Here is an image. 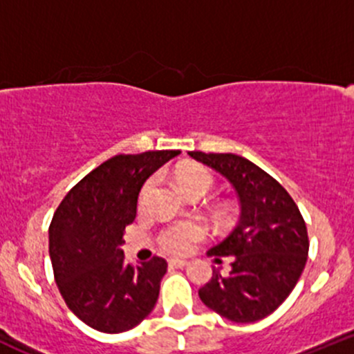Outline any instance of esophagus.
Wrapping results in <instances>:
<instances>
[{
    "mask_svg": "<svg viewBox=\"0 0 354 354\" xmlns=\"http://www.w3.org/2000/svg\"><path fill=\"white\" fill-rule=\"evenodd\" d=\"M188 261L187 259H169V266H174V268H183L187 266Z\"/></svg>",
    "mask_w": 354,
    "mask_h": 354,
    "instance_id": "1",
    "label": "esophagus"
}]
</instances>
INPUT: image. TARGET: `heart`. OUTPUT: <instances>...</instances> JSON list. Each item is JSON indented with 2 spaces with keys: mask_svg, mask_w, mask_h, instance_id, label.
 Listing matches in <instances>:
<instances>
[{
  "mask_svg": "<svg viewBox=\"0 0 354 354\" xmlns=\"http://www.w3.org/2000/svg\"><path fill=\"white\" fill-rule=\"evenodd\" d=\"M176 183L181 190L187 195L192 194H207L212 188V174L209 173L205 167L201 166H188L183 167L176 173ZM156 180H149L143 185L142 192H140V205H145L149 201V195L152 194ZM205 228L198 223L194 221H185L171 225L164 228L159 235V243L164 250L173 254H183L188 252L195 243L201 239H204Z\"/></svg>",
  "mask_w": 354,
  "mask_h": 354,
  "instance_id": "b5f03b06",
  "label": "heart"
}]
</instances>
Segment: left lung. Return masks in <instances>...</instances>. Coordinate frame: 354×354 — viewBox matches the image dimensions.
<instances>
[{
  "label": "left lung",
  "mask_w": 354,
  "mask_h": 354,
  "mask_svg": "<svg viewBox=\"0 0 354 354\" xmlns=\"http://www.w3.org/2000/svg\"><path fill=\"white\" fill-rule=\"evenodd\" d=\"M225 176L236 192L240 218L226 239L207 250L232 257V270L198 290L209 310L235 324L272 315L296 287L308 259L306 223L286 188L266 171L235 153L188 152Z\"/></svg>",
  "instance_id": "1"
}]
</instances>
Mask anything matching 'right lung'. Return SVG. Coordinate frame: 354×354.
I'll use <instances>...</instances> for the list:
<instances>
[{"label":"right lung","instance_id":"right-lung-1","mask_svg":"<svg viewBox=\"0 0 354 354\" xmlns=\"http://www.w3.org/2000/svg\"><path fill=\"white\" fill-rule=\"evenodd\" d=\"M180 150L115 156L86 174L60 202L48 230L55 282L86 325L119 334L142 324L157 303L166 259L124 261V228L143 183Z\"/></svg>","mask_w":354,"mask_h":354}]
</instances>
